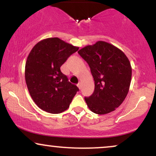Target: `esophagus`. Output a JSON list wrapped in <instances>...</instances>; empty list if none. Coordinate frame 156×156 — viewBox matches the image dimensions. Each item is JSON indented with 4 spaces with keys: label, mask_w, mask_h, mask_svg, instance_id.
<instances>
[{
    "label": "esophagus",
    "mask_w": 156,
    "mask_h": 156,
    "mask_svg": "<svg viewBox=\"0 0 156 156\" xmlns=\"http://www.w3.org/2000/svg\"><path fill=\"white\" fill-rule=\"evenodd\" d=\"M77 86H78V88H79V89H81V87H82V84H81V83H80V82H79V83H78V85H77Z\"/></svg>",
    "instance_id": "esophagus-1"
}]
</instances>
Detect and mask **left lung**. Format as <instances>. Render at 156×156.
Masks as SVG:
<instances>
[{"label":"left lung","mask_w":156,"mask_h":156,"mask_svg":"<svg viewBox=\"0 0 156 156\" xmlns=\"http://www.w3.org/2000/svg\"><path fill=\"white\" fill-rule=\"evenodd\" d=\"M89 64L94 80V91L85 98L92 112L105 114L120 105L128 94L132 68L129 59L113 44L98 41L78 52Z\"/></svg>","instance_id":"left-lung-1"}]
</instances>
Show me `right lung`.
I'll list each match as a JSON object with an SVG mask.
<instances>
[{
  "instance_id": "add662e5",
  "label": "right lung",
  "mask_w": 156,
  "mask_h": 156,
  "mask_svg": "<svg viewBox=\"0 0 156 156\" xmlns=\"http://www.w3.org/2000/svg\"><path fill=\"white\" fill-rule=\"evenodd\" d=\"M78 47L58 37L44 39L28 54L25 78L28 92L39 108L51 114H60L69 108L79 89L68 81L60 67Z\"/></svg>"
}]
</instances>
